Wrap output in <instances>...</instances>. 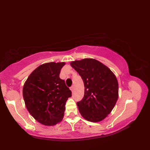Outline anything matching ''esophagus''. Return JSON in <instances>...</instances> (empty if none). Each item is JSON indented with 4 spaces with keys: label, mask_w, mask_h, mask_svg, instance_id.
<instances>
[{
    "label": "esophagus",
    "mask_w": 150,
    "mask_h": 150,
    "mask_svg": "<svg viewBox=\"0 0 150 150\" xmlns=\"http://www.w3.org/2000/svg\"><path fill=\"white\" fill-rule=\"evenodd\" d=\"M70 89L72 91L74 90V86H71V87L70 88Z\"/></svg>",
    "instance_id": "esophagus-1"
}]
</instances>
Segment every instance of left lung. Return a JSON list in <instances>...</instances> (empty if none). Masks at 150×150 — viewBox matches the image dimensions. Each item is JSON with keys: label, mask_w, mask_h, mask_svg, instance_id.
Returning a JSON list of instances; mask_svg holds the SVG:
<instances>
[{"label": "left lung", "mask_w": 150, "mask_h": 150, "mask_svg": "<svg viewBox=\"0 0 150 150\" xmlns=\"http://www.w3.org/2000/svg\"><path fill=\"white\" fill-rule=\"evenodd\" d=\"M70 65L81 76L84 85V97L76 103L80 114L92 122L103 120L111 112L119 96L115 75L94 59L72 61Z\"/></svg>", "instance_id": "obj_1"}]
</instances>
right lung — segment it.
Masks as SVG:
<instances>
[{
	"mask_svg": "<svg viewBox=\"0 0 150 150\" xmlns=\"http://www.w3.org/2000/svg\"><path fill=\"white\" fill-rule=\"evenodd\" d=\"M65 62H49L37 67L23 88L27 109L35 119L44 125H54L64 116L66 103L72 92L59 78Z\"/></svg>",
	"mask_w": 150,
	"mask_h": 150,
	"instance_id": "right-lung-1",
	"label": "right lung"
}]
</instances>
